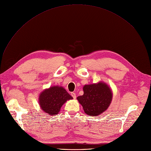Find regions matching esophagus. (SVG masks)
<instances>
[{
    "label": "esophagus",
    "mask_w": 151,
    "mask_h": 151,
    "mask_svg": "<svg viewBox=\"0 0 151 151\" xmlns=\"http://www.w3.org/2000/svg\"><path fill=\"white\" fill-rule=\"evenodd\" d=\"M71 96H72L74 99L76 98V94L74 93V92H71Z\"/></svg>",
    "instance_id": "1"
}]
</instances>
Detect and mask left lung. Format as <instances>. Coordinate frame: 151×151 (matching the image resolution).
<instances>
[{
	"mask_svg": "<svg viewBox=\"0 0 151 151\" xmlns=\"http://www.w3.org/2000/svg\"><path fill=\"white\" fill-rule=\"evenodd\" d=\"M84 94L77 99L82 105L85 112L89 116H97L105 111L112 99V91L103 82L86 85L83 88Z\"/></svg>",
	"mask_w": 151,
	"mask_h": 151,
	"instance_id": "obj_1",
	"label": "left lung"
}]
</instances>
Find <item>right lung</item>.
I'll list each match as a JSON object with an SVG mask.
<instances>
[{
  "instance_id": "1",
  "label": "right lung",
  "mask_w": 151,
  "mask_h": 151,
  "mask_svg": "<svg viewBox=\"0 0 151 151\" xmlns=\"http://www.w3.org/2000/svg\"><path fill=\"white\" fill-rule=\"evenodd\" d=\"M73 99L63 87L54 86L41 92L39 103L41 109L46 114L54 116L59 114L61 107L67 100Z\"/></svg>"
}]
</instances>
